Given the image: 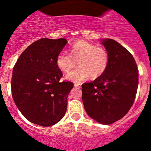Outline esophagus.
Wrapping results in <instances>:
<instances>
[{
    "instance_id": "obj_1",
    "label": "esophagus",
    "mask_w": 151,
    "mask_h": 151,
    "mask_svg": "<svg viewBox=\"0 0 151 151\" xmlns=\"http://www.w3.org/2000/svg\"><path fill=\"white\" fill-rule=\"evenodd\" d=\"M74 85V87H77V88H81V85H82V84L78 83V82H75Z\"/></svg>"
}]
</instances>
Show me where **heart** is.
<instances>
[{"instance_id": "b5f03b06", "label": "heart", "mask_w": 151, "mask_h": 151, "mask_svg": "<svg viewBox=\"0 0 151 151\" xmlns=\"http://www.w3.org/2000/svg\"><path fill=\"white\" fill-rule=\"evenodd\" d=\"M69 55L60 53L57 55L55 63L63 72H69L75 66L77 61L79 67L66 75V79L73 82H80L90 76V79L101 77L107 69L109 55L104 47L88 41H76L69 49Z\"/></svg>"}]
</instances>
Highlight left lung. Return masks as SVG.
Here are the masks:
<instances>
[{"instance_id": "obj_1", "label": "left lung", "mask_w": 151, "mask_h": 151, "mask_svg": "<svg viewBox=\"0 0 151 151\" xmlns=\"http://www.w3.org/2000/svg\"><path fill=\"white\" fill-rule=\"evenodd\" d=\"M101 41L109 53V66L101 77L82 85V102L89 116L107 125L123 118L134 104L138 69L132 55L118 42Z\"/></svg>"}]
</instances>
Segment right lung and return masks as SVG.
Instances as JSON below:
<instances>
[{"instance_id": "1", "label": "right lung", "mask_w": 151, "mask_h": 151, "mask_svg": "<svg viewBox=\"0 0 151 151\" xmlns=\"http://www.w3.org/2000/svg\"><path fill=\"white\" fill-rule=\"evenodd\" d=\"M66 43L64 38H41L27 47L14 65L13 99L32 123L50 127L65 115L68 95L74 85L60 81L63 74L55 60Z\"/></svg>"}]
</instances>
